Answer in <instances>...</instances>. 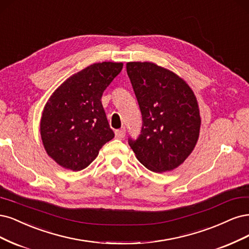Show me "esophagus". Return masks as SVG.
Instances as JSON below:
<instances>
[{
	"label": "esophagus",
	"mask_w": 249,
	"mask_h": 249,
	"mask_svg": "<svg viewBox=\"0 0 249 249\" xmlns=\"http://www.w3.org/2000/svg\"><path fill=\"white\" fill-rule=\"evenodd\" d=\"M115 134L117 139H124L126 132H125V129H119L115 131Z\"/></svg>",
	"instance_id": "34e87169"
}]
</instances>
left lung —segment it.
<instances>
[{
	"label": "left lung",
	"instance_id": "obj_1",
	"mask_svg": "<svg viewBox=\"0 0 249 249\" xmlns=\"http://www.w3.org/2000/svg\"><path fill=\"white\" fill-rule=\"evenodd\" d=\"M127 74L142 117V133L129 146L139 161L155 173L181 165L199 135L198 103L188 84L152 62H128Z\"/></svg>",
	"mask_w": 249,
	"mask_h": 249
}]
</instances>
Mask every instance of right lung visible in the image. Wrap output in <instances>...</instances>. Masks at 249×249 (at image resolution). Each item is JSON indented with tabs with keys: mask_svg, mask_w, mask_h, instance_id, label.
Returning a JSON list of instances; mask_svg holds the SVG:
<instances>
[{
	"mask_svg": "<svg viewBox=\"0 0 249 249\" xmlns=\"http://www.w3.org/2000/svg\"><path fill=\"white\" fill-rule=\"evenodd\" d=\"M122 68L121 62L92 64L68 77L47 100L40 135L47 155L60 166L84 170L115 136L101 97Z\"/></svg>",
	"mask_w": 249,
	"mask_h": 249,
	"instance_id": "obj_1",
	"label": "right lung"
}]
</instances>
